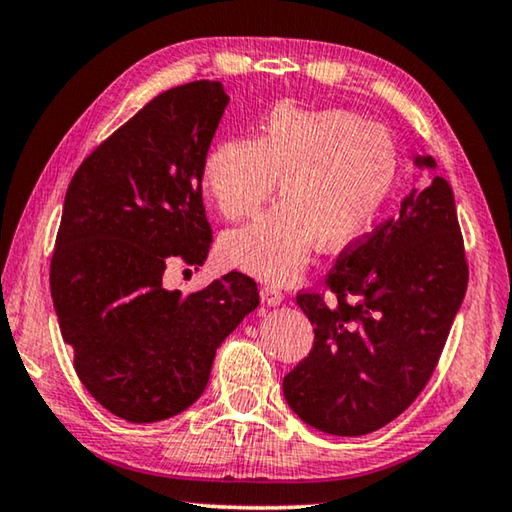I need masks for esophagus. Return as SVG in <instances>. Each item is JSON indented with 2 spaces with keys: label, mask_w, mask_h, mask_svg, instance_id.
I'll list each match as a JSON object with an SVG mask.
<instances>
[{
  "label": "esophagus",
  "mask_w": 512,
  "mask_h": 512,
  "mask_svg": "<svg viewBox=\"0 0 512 512\" xmlns=\"http://www.w3.org/2000/svg\"><path fill=\"white\" fill-rule=\"evenodd\" d=\"M259 296H262V302L268 307H277L284 302V293L277 287H271V284H264V287L259 289Z\"/></svg>",
  "instance_id": "1"
}]
</instances>
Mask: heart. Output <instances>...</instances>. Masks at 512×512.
Here are the masks:
<instances>
[{
    "label": "heart",
    "instance_id": "b5f03b06",
    "mask_svg": "<svg viewBox=\"0 0 512 512\" xmlns=\"http://www.w3.org/2000/svg\"><path fill=\"white\" fill-rule=\"evenodd\" d=\"M391 133L339 108L277 106L253 142L225 140L207 153L203 189L225 219L257 212L275 189L282 201L221 239L225 264L266 282L296 280L318 244H354L397 180Z\"/></svg>",
    "mask_w": 512,
    "mask_h": 512
}]
</instances>
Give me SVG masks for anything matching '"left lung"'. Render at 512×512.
<instances>
[{
    "instance_id": "8db88e82",
    "label": "left lung",
    "mask_w": 512,
    "mask_h": 512,
    "mask_svg": "<svg viewBox=\"0 0 512 512\" xmlns=\"http://www.w3.org/2000/svg\"><path fill=\"white\" fill-rule=\"evenodd\" d=\"M418 169H436L415 155ZM325 284L336 300L298 293L314 348L282 391L302 422L332 436H366L395 420L427 386L467 289L454 192L424 180L400 214L336 259Z\"/></svg>"
}]
</instances>
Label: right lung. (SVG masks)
<instances>
[{
    "mask_svg": "<svg viewBox=\"0 0 512 512\" xmlns=\"http://www.w3.org/2000/svg\"><path fill=\"white\" fill-rule=\"evenodd\" d=\"M230 97L219 81L162 92L99 144L67 187L51 298L76 375L128 422L183 413L203 395L216 348L259 305L253 277L232 271L183 296L162 277L212 246L201 183Z\"/></svg>",
    "mask_w": 512,
    "mask_h": 512,
    "instance_id": "obj_1",
    "label": "right lung"
}]
</instances>
